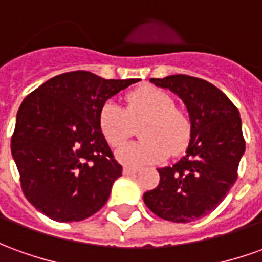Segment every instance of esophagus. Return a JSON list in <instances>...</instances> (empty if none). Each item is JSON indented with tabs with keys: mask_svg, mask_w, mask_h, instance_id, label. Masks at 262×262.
<instances>
[{
	"mask_svg": "<svg viewBox=\"0 0 262 262\" xmlns=\"http://www.w3.org/2000/svg\"><path fill=\"white\" fill-rule=\"evenodd\" d=\"M135 173H137V169H135V167H125L123 169V174L126 176H132L135 174Z\"/></svg>",
	"mask_w": 262,
	"mask_h": 262,
	"instance_id": "1",
	"label": "esophagus"
}]
</instances>
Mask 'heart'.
I'll return each instance as SVG.
<instances>
[{
    "mask_svg": "<svg viewBox=\"0 0 262 262\" xmlns=\"http://www.w3.org/2000/svg\"><path fill=\"white\" fill-rule=\"evenodd\" d=\"M127 106L107 100L99 111L98 123L102 136L112 147H119L132 136L135 125L143 123L142 142L118 150V159L126 166L139 167L164 160L187 147L191 123L187 113L174 106L169 92L156 86H142L126 96Z\"/></svg>",
    "mask_w": 262,
    "mask_h": 262,
    "instance_id": "obj_1",
    "label": "heart"
}]
</instances>
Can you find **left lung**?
<instances>
[{
  "label": "left lung",
  "mask_w": 262,
  "mask_h": 262,
  "mask_svg": "<svg viewBox=\"0 0 262 262\" xmlns=\"http://www.w3.org/2000/svg\"><path fill=\"white\" fill-rule=\"evenodd\" d=\"M150 82L182 98L191 135L186 156L157 169L159 186L146 191L143 200L163 220L191 223L215 210L238 177L246 151L239 112L219 88L200 78L170 75Z\"/></svg>",
  "instance_id": "left-lung-1"
}]
</instances>
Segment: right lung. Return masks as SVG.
Masks as SVG:
<instances>
[{"mask_svg": "<svg viewBox=\"0 0 262 262\" xmlns=\"http://www.w3.org/2000/svg\"><path fill=\"white\" fill-rule=\"evenodd\" d=\"M139 79H103L86 71L51 78L23 100L11 153L27 200L55 221L99 211L122 176L98 116L102 105Z\"/></svg>", "mask_w": 262, "mask_h": 262, "instance_id": "obj_1", "label": "right lung"}]
</instances>
